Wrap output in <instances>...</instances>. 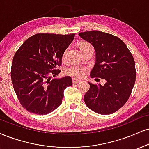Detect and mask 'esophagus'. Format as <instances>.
<instances>
[{
	"label": "esophagus",
	"instance_id": "34e87169",
	"mask_svg": "<svg viewBox=\"0 0 149 149\" xmlns=\"http://www.w3.org/2000/svg\"><path fill=\"white\" fill-rule=\"evenodd\" d=\"M80 82V80L77 79V78H73V83H78V82Z\"/></svg>",
	"mask_w": 149,
	"mask_h": 149
}]
</instances>
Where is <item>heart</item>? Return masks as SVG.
Returning a JSON list of instances; mask_svg holds the SVG:
<instances>
[{"mask_svg":"<svg viewBox=\"0 0 149 149\" xmlns=\"http://www.w3.org/2000/svg\"><path fill=\"white\" fill-rule=\"evenodd\" d=\"M89 46L88 44H83L81 45V48L84 47V46ZM68 53V49L64 51V55H63V58H65L67 57ZM85 69H84L83 67H80V66H73V67H71L66 70V73L69 76L74 77L76 78H82V76L85 75Z\"/></svg>","mask_w":149,"mask_h":149,"instance_id":"b5f03b06","label":"heart"}]
</instances>
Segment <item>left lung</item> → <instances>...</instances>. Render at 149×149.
I'll list each match as a JSON object with an SVG mask.
<instances>
[{
  "mask_svg": "<svg viewBox=\"0 0 149 149\" xmlns=\"http://www.w3.org/2000/svg\"><path fill=\"white\" fill-rule=\"evenodd\" d=\"M90 43L96 52L92 78L106 80L104 85L89 82L90 88L84 96L87 106L101 114L114 113L126 103L136 79L134 58L119 37L98 30L78 34Z\"/></svg>",
  "mask_w": 149,
  "mask_h": 149,
  "instance_id": "obj_1",
  "label": "left lung"
}]
</instances>
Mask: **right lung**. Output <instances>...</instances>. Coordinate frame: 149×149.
Instances as JSON below:
<instances>
[{
    "label": "right lung",
    "instance_id": "right-lung-1",
    "mask_svg": "<svg viewBox=\"0 0 149 149\" xmlns=\"http://www.w3.org/2000/svg\"><path fill=\"white\" fill-rule=\"evenodd\" d=\"M74 34L39 33L28 38L18 49L12 63V85L21 105L31 113L44 115L61 105L64 91L72 85L69 76L51 80L60 73L66 49Z\"/></svg>",
    "mask_w": 149,
    "mask_h": 149
}]
</instances>
